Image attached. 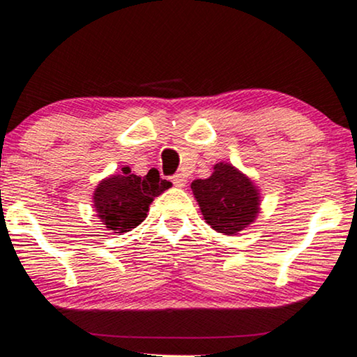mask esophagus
Here are the masks:
<instances>
[{
  "instance_id": "esophagus-1",
  "label": "esophagus",
  "mask_w": 357,
  "mask_h": 357,
  "mask_svg": "<svg viewBox=\"0 0 357 357\" xmlns=\"http://www.w3.org/2000/svg\"><path fill=\"white\" fill-rule=\"evenodd\" d=\"M171 181H173L176 188H184V186H186V176L176 174V176H173V179H171Z\"/></svg>"
}]
</instances>
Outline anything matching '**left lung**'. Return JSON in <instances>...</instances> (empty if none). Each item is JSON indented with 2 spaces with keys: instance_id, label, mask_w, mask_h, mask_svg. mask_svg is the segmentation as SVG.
Returning <instances> with one entry per match:
<instances>
[{
  "instance_id": "8db88e82",
  "label": "left lung",
  "mask_w": 357,
  "mask_h": 357,
  "mask_svg": "<svg viewBox=\"0 0 357 357\" xmlns=\"http://www.w3.org/2000/svg\"><path fill=\"white\" fill-rule=\"evenodd\" d=\"M191 189L202 218L224 236H236L249 227L260 212L259 186L232 163H215L214 173L192 181Z\"/></svg>"
}]
</instances>
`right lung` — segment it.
<instances>
[{"mask_svg": "<svg viewBox=\"0 0 357 357\" xmlns=\"http://www.w3.org/2000/svg\"><path fill=\"white\" fill-rule=\"evenodd\" d=\"M173 184L160 178L151 168L146 176H137L128 166L121 173L102 179L93 191V209L108 231L121 236L146 219L151 202Z\"/></svg>", "mask_w": 357, "mask_h": 357, "instance_id": "1", "label": "right lung"}]
</instances>
